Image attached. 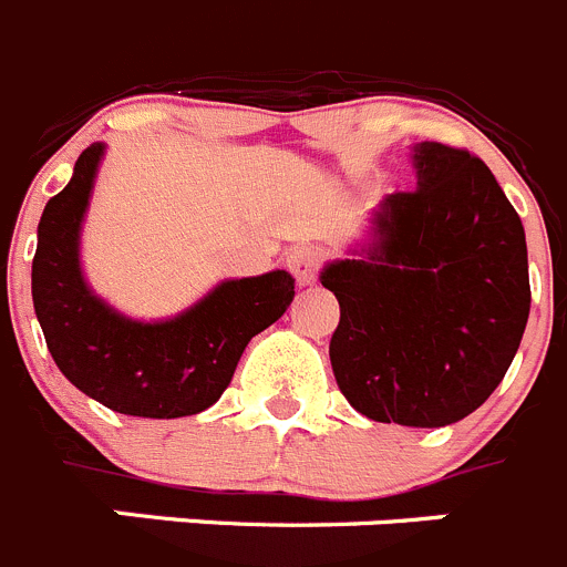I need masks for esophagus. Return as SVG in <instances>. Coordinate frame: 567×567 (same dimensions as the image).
Here are the masks:
<instances>
[{
    "instance_id": "34e87169",
    "label": "esophagus",
    "mask_w": 567,
    "mask_h": 567,
    "mask_svg": "<svg viewBox=\"0 0 567 567\" xmlns=\"http://www.w3.org/2000/svg\"><path fill=\"white\" fill-rule=\"evenodd\" d=\"M287 267L289 272L295 275V280H298L300 287H309V284L318 280L320 267H323V252L315 247H295L289 249Z\"/></svg>"
}]
</instances>
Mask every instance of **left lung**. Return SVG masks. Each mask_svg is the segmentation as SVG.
I'll use <instances>...</instances> for the list:
<instances>
[{"mask_svg":"<svg viewBox=\"0 0 567 567\" xmlns=\"http://www.w3.org/2000/svg\"><path fill=\"white\" fill-rule=\"evenodd\" d=\"M419 188L385 196L371 238L320 284L340 303L329 357L373 422L444 427L492 396L532 309L526 230L486 163L415 148Z\"/></svg>","mask_w":567,"mask_h":567,"instance_id":"left-lung-1","label":"left lung"}]
</instances>
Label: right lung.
I'll return each instance as SVG.
<instances>
[{
    "label": "right lung",
    "mask_w": 567,
    "mask_h": 567,
    "mask_svg": "<svg viewBox=\"0 0 567 567\" xmlns=\"http://www.w3.org/2000/svg\"><path fill=\"white\" fill-rule=\"evenodd\" d=\"M103 145L78 157L70 185L47 202L33 256V306L55 365L78 391L109 410L179 419L219 402L244 348L295 298L284 269L225 280L185 315L137 323L90 292L78 264V233Z\"/></svg>",
    "instance_id": "add662e5"
}]
</instances>
